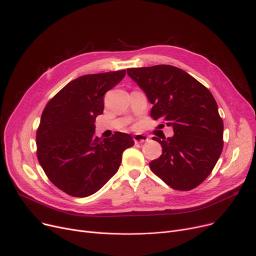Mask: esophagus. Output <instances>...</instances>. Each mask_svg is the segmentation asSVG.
Segmentation results:
<instances>
[{"label":"esophagus","instance_id":"esophagus-1","mask_svg":"<svg viewBox=\"0 0 256 256\" xmlns=\"http://www.w3.org/2000/svg\"><path fill=\"white\" fill-rule=\"evenodd\" d=\"M133 140L135 144H142L148 140V136H146L144 134H134L133 136Z\"/></svg>","mask_w":256,"mask_h":256}]
</instances>
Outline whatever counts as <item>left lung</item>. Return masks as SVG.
<instances>
[{"label": "left lung", "instance_id": "obj_1", "mask_svg": "<svg viewBox=\"0 0 256 256\" xmlns=\"http://www.w3.org/2000/svg\"><path fill=\"white\" fill-rule=\"evenodd\" d=\"M127 73L153 104L151 118L172 126L174 133L162 140L153 138L162 154L150 162V168L172 189L198 187L212 172L223 148V121L212 93L172 65L129 68Z\"/></svg>", "mask_w": 256, "mask_h": 256}]
</instances>
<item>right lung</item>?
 Listing matches in <instances>:
<instances>
[{"instance_id": "1", "label": "right lung", "mask_w": 256, "mask_h": 256, "mask_svg": "<svg viewBox=\"0 0 256 256\" xmlns=\"http://www.w3.org/2000/svg\"><path fill=\"white\" fill-rule=\"evenodd\" d=\"M126 70L88 74L67 84L45 105L36 133L37 158L50 181L74 198L101 189L118 172L131 135L114 132L101 140L94 122L104 110V94Z\"/></svg>"}]
</instances>
